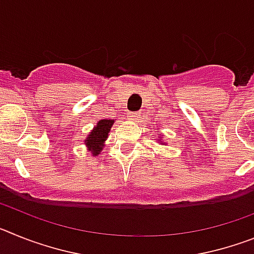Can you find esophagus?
<instances>
[{
    "mask_svg": "<svg viewBox=\"0 0 254 254\" xmlns=\"http://www.w3.org/2000/svg\"><path fill=\"white\" fill-rule=\"evenodd\" d=\"M127 118H128L129 121H132V122H137L138 118H140V114L134 113V112H128V113H127Z\"/></svg>",
    "mask_w": 254,
    "mask_h": 254,
    "instance_id": "1",
    "label": "esophagus"
}]
</instances>
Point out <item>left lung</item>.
I'll return each instance as SVG.
<instances>
[{"label":"left lung","mask_w":254,"mask_h":254,"mask_svg":"<svg viewBox=\"0 0 254 254\" xmlns=\"http://www.w3.org/2000/svg\"><path fill=\"white\" fill-rule=\"evenodd\" d=\"M158 132H159V131H158ZM159 133H160V132H159ZM156 141H158V142L160 143V145H164V143H165V142H164V141H163V136H161V133L159 134L158 138H156Z\"/></svg>","instance_id":"1"}]
</instances>
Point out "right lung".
Instances as JSON below:
<instances>
[{"mask_svg":"<svg viewBox=\"0 0 254 254\" xmlns=\"http://www.w3.org/2000/svg\"><path fill=\"white\" fill-rule=\"evenodd\" d=\"M114 122L116 120H99L90 133L86 136L84 143L93 156H98L102 152Z\"/></svg>","mask_w":254,"mask_h":254,"instance_id":"add662e5","label":"right lung"}]
</instances>
